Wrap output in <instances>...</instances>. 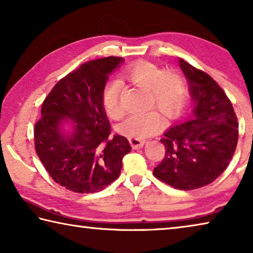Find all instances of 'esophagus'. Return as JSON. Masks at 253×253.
<instances>
[{
	"label": "esophagus",
	"mask_w": 253,
	"mask_h": 253,
	"mask_svg": "<svg viewBox=\"0 0 253 253\" xmlns=\"http://www.w3.org/2000/svg\"><path fill=\"white\" fill-rule=\"evenodd\" d=\"M129 143L131 145V147L134 149H138V148H142L145 144V140L142 139H138V138H130L129 139Z\"/></svg>",
	"instance_id": "34e87169"
}]
</instances>
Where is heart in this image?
I'll use <instances>...</instances> for the list:
<instances>
[{
	"label": "heart",
	"instance_id": "obj_1",
	"mask_svg": "<svg viewBox=\"0 0 253 253\" xmlns=\"http://www.w3.org/2000/svg\"><path fill=\"white\" fill-rule=\"evenodd\" d=\"M121 78L129 81L147 92V107L157 108L164 116L173 118L181 111L186 99V83L175 69H165L156 63L139 60L122 71ZM122 87L117 81L105 84L101 93V104L110 118L117 119L122 115ZM164 126V121L155 110L128 116L118 126L122 135L142 139L154 135Z\"/></svg>",
	"mask_w": 253,
	"mask_h": 253
}]
</instances>
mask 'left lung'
I'll return each mask as SVG.
<instances>
[{
    "mask_svg": "<svg viewBox=\"0 0 253 253\" xmlns=\"http://www.w3.org/2000/svg\"><path fill=\"white\" fill-rule=\"evenodd\" d=\"M179 66L190 81L194 109L164 134L165 156L153 174L176 190L191 191L224 172L237 148L239 124L228 96L211 76L184 59Z\"/></svg>",
    "mask_w": 253,
    "mask_h": 253,
    "instance_id": "obj_1",
    "label": "left lung"
}]
</instances>
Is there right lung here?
<instances>
[{
	"instance_id": "right-lung-1",
	"label": "right lung",
	"mask_w": 253,
	"mask_h": 253,
	"mask_svg": "<svg viewBox=\"0 0 253 253\" xmlns=\"http://www.w3.org/2000/svg\"><path fill=\"white\" fill-rule=\"evenodd\" d=\"M121 62L119 57L92 60L60 79L34 125V146L46 172L76 193H96L110 185L131 151L126 137L108 138L110 124L101 104L108 75ZM65 118L75 122L70 137L58 128Z\"/></svg>"
}]
</instances>
